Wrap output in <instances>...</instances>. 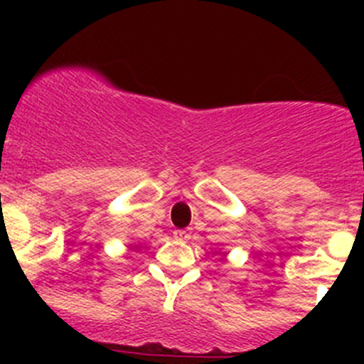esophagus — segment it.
Wrapping results in <instances>:
<instances>
[{
    "label": "esophagus",
    "instance_id": "1",
    "mask_svg": "<svg viewBox=\"0 0 364 364\" xmlns=\"http://www.w3.org/2000/svg\"><path fill=\"white\" fill-rule=\"evenodd\" d=\"M175 239L178 240H189L191 239V233L188 230H176L175 231Z\"/></svg>",
    "mask_w": 364,
    "mask_h": 364
}]
</instances>
